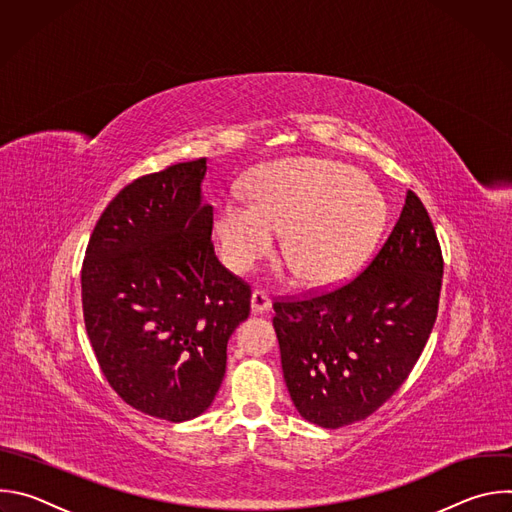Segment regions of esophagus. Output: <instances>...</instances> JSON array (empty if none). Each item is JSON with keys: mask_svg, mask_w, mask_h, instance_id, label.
Instances as JSON below:
<instances>
[{"mask_svg": "<svg viewBox=\"0 0 512 512\" xmlns=\"http://www.w3.org/2000/svg\"><path fill=\"white\" fill-rule=\"evenodd\" d=\"M251 308L255 314H263L271 308V298L265 289H255L251 296Z\"/></svg>", "mask_w": 512, "mask_h": 512, "instance_id": "esophagus-1", "label": "esophagus"}]
</instances>
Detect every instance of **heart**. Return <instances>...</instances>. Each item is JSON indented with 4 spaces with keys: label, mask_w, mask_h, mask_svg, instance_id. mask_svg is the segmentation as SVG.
I'll list each match as a JSON object with an SVG mask.
<instances>
[{
    "label": "heart",
    "mask_w": 512,
    "mask_h": 512,
    "mask_svg": "<svg viewBox=\"0 0 512 512\" xmlns=\"http://www.w3.org/2000/svg\"><path fill=\"white\" fill-rule=\"evenodd\" d=\"M385 200L356 170L328 160L298 158L259 170L251 202L229 196L216 206V237L227 265L239 273L273 253L285 231L283 255L298 277L326 287L350 277L369 257L385 225Z\"/></svg>",
    "instance_id": "heart-1"
}]
</instances>
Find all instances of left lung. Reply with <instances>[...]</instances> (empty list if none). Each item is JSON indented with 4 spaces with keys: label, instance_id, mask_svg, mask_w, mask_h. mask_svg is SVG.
I'll return each mask as SVG.
<instances>
[{
    "label": "left lung",
    "instance_id": "obj_1",
    "mask_svg": "<svg viewBox=\"0 0 512 512\" xmlns=\"http://www.w3.org/2000/svg\"><path fill=\"white\" fill-rule=\"evenodd\" d=\"M442 275L431 218L407 190L389 239L354 279L273 302L283 379L304 419L362 421L405 383L435 324Z\"/></svg>",
    "mask_w": 512,
    "mask_h": 512
}]
</instances>
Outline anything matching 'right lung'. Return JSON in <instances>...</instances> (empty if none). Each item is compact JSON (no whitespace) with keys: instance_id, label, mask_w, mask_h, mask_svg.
Listing matches in <instances>:
<instances>
[{"instance_id":"obj_1","label":"right lung","mask_w":512,"mask_h":512,"mask_svg":"<svg viewBox=\"0 0 512 512\" xmlns=\"http://www.w3.org/2000/svg\"><path fill=\"white\" fill-rule=\"evenodd\" d=\"M204 174L200 158L127 184L97 221L81 271L85 328L111 389L174 423L210 407L251 306V285L214 255Z\"/></svg>"}]
</instances>
